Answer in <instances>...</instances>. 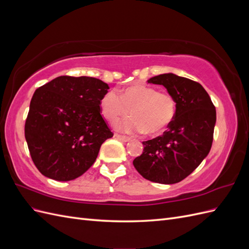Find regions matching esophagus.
<instances>
[{
    "label": "esophagus",
    "mask_w": 249,
    "mask_h": 249,
    "mask_svg": "<svg viewBox=\"0 0 249 249\" xmlns=\"http://www.w3.org/2000/svg\"><path fill=\"white\" fill-rule=\"evenodd\" d=\"M114 136H115L117 139H119L120 141H123V142H127V141H130V140H131V138H130V137H127V136H124V135L115 134Z\"/></svg>",
    "instance_id": "obj_1"
}]
</instances>
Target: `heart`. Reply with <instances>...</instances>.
<instances>
[{
  "mask_svg": "<svg viewBox=\"0 0 249 249\" xmlns=\"http://www.w3.org/2000/svg\"><path fill=\"white\" fill-rule=\"evenodd\" d=\"M101 109L105 118L115 123L131 112L133 117L117 124L120 131L127 133L145 132L150 136L162 134L171 124L177 113V101L168 92L146 85H134L123 94L110 90L103 96Z\"/></svg>",
  "mask_w": 249,
  "mask_h": 249,
  "instance_id": "heart-1",
  "label": "heart"
}]
</instances>
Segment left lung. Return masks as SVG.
Segmentation results:
<instances>
[{
    "mask_svg": "<svg viewBox=\"0 0 249 249\" xmlns=\"http://www.w3.org/2000/svg\"><path fill=\"white\" fill-rule=\"evenodd\" d=\"M148 83L163 85L177 101L175 119L161 136L143 141L133 164L140 175L160 184H176L197 168L213 142L216 109L199 83L163 73Z\"/></svg>",
    "mask_w": 249,
    "mask_h": 249,
    "instance_id": "1",
    "label": "left lung"
}]
</instances>
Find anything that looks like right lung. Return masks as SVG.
<instances>
[{"label": "right lung", "mask_w": 249, "mask_h": 249, "mask_svg": "<svg viewBox=\"0 0 249 249\" xmlns=\"http://www.w3.org/2000/svg\"><path fill=\"white\" fill-rule=\"evenodd\" d=\"M109 86L91 77H58L35 90L25 124L32 160L42 175L66 182L95 162L113 137L101 114Z\"/></svg>", "instance_id": "1"}]
</instances>
